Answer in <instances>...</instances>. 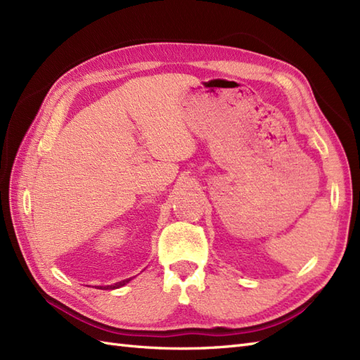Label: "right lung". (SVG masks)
Here are the masks:
<instances>
[{
  "label": "right lung",
  "instance_id": "1",
  "mask_svg": "<svg viewBox=\"0 0 360 360\" xmlns=\"http://www.w3.org/2000/svg\"><path fill=\"white\" fill-rule=\"evenodd\" d=\"M130 280H131V278H127V280H122V281H118V283H115V285H110V286H105V289H118V288H121V286H124V285H127ZM100 289H103V286H101Z\"/></svg>",
  "mask_w": 360,
  "mask_h": 360
}]
</instances>
